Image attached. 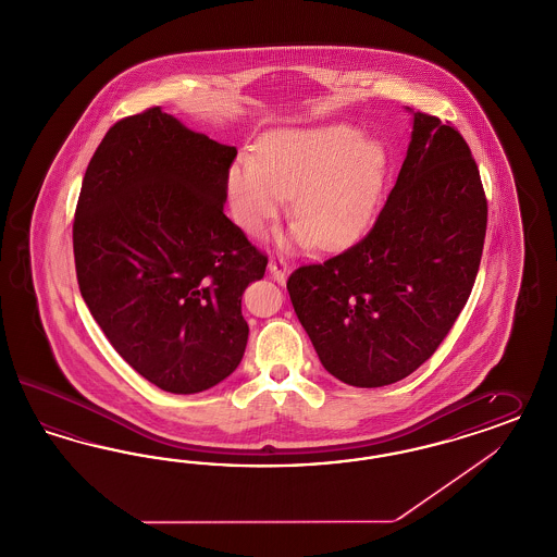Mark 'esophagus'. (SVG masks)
<instances>
[{
  "mask_svg": "<svg viewBox=\"0 0 557 557\" xmlns=\"http://www.w3.org/2000/svg\"><path fill=\"white\" fill-rule=\"evenodd\" d=\"M269 270L270 274H272V278H274L276 283H285V281H287L288 264L285 258H281V256L270 258Z\"/></svg>",
  "mask_w": 557,
  "mask_h": 557,
  "instance_id": "34e87169",
  "label": "esophagus"
}]
</instances>
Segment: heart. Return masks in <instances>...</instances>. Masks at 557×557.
Returning a JSON list of instances; mask_svg holds the SVG:
<instances>
[{
  "mask_svg": "<svg viewBox=\"0 0 557 557\" xmlns=\"http://www.w3.org/2000/svg\"><path fill=\"white\" fill-rule=\"evenodd\" d=\"M388 152L349 124L272 132L260 157L244 152L228 173V202L248 233H262L290 194L297 221L288 239L338 248L352 242L380 205Z\"/></svg>",
  "mask_w": 557,
  "mask_h": 557,
  "instance_id": "heart-1",
  "label": "heart"
}]
</instances>
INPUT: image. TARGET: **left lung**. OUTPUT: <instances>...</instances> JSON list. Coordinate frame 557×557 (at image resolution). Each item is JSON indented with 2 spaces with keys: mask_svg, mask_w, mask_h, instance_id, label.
<instances>
[{
  "mask_svg": "<svg viewBox=\"0 0 557 557\" xmlns=\"http://www.w3.org/2000/svg\"><path fill=\"white\" fill-rule=\"evenodd\" d=\"M412 115L407 159L370 233L287 281L322 366L359 388L394 384L432 357L483 253L487 198L471 148L450 122Z\"/></svg>",
  "mask_w": 557,
  "mask_h": 557,
  "instance_id": "obj_1",
  "label": "left lung"
}]
</instances>
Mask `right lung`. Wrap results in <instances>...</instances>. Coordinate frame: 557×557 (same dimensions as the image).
Here are the masks:
<instances>
[{"label":"right lung","instance_id":"obj_1","mask_svg":"<svg viewBox=\"0 0 557 557\" xmlns=\"http://www.w3.org/2000/svg\"><path fill=\"white\" fill-rule=\"evenodd\" d=\"M235 157L150 107L111 125L84 173L78 287L113 349L161 391L216 386L248 345L242 295L269 256L225 216Z\"/></svg>","mask_w":557,"mask_h":557}]
</instances>
